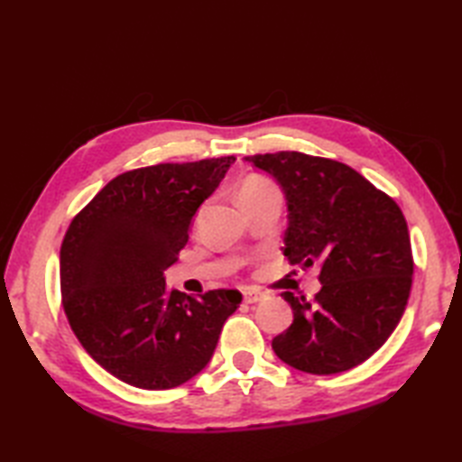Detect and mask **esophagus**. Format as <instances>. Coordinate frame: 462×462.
I'll use <instances>...</instances> for the list:
<instances>
[{
  "mask_svg": "<svg viewBox=\"0 0 462 462\" xmlns=\"http://www.w3.org/2000/svg\"><path fill=\"white\" fill-rule=\"evenodd\" d=\"M266 298V293H262L258 290H244V301L246 303H258Z\"/></svg>",
  "mask_w": 462,
  "mask_h": 462,
  "instance_id": "1",
  "label": "esophagus"
}]
</instances>
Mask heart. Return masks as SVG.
Segmentation results:
<instances>
[{
  "mask_svg": "<svg viewBox=\"0 0 462 462\" xmlns=\"http://www.w3.org/2000/svg\"><path fill=\"white\" fill-rule=\"evenodd\" d=\"M266 192H278V190L272 182L258 179V176H252V179H248L242 184L240 199H244V196H258V194H266Z\"/></svg>",
  "mask_w": 462,
  "mask_h": 462,
  "instance_id": "1",
  "label": "heart"
}]
</instances>
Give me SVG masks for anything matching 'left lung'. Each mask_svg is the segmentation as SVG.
I'll list each match as a JSON object with an SVG mask.
<instances>
[{
    "instance_id": "1",
    "label": "left lung",
    "mask_w": 462,
    "mask_h": 462,
    "mask_svg": "<svg viewBox=\"0 0 462 462\" xmlns=\"http://www.w3.org/2000/svg\"><path fill=\"white\" fill-rule=\"evenodd\" d=\"M286 196L283 256L321 263L316 298L283 291L291 326L272 349L290 367L333 375L367 361L395 331L411 291L413 254L405 216L351 166L303 152L248 156Z\"/></svg>"
}]
</instances>
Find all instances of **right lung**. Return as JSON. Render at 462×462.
<instances>
[{"label": "right lung", "instance_id": "obj_1", "mask_svg": "<svg viewBox=\"0 0 462 462\" xmlns=\"http://www.w3.org/2000/svg\"><path fill=\"white\" fill-rule=\"evenodd\" d=\"M234 161L125 172L69 226L59 258L63 308L85 351L113 377L161 391L190 381L210 363L242 293L212 290L190 298L166 288L164 270Z\"/></svg>", "mask_w": 462, "mask_h": 462}]
</instances>
